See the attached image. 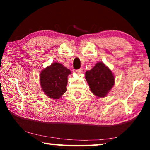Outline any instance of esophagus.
Masks as SVG:
<instances>
[{"mask_svg": "<svg viewBox=\"0 0 150 150\" xmlns=\"http://www.w3.org/2000/svg\"><path fill=\"white\" fill-rule=\"evenodd\" d=\"M76 71V73L78 74H82L83 73V69L82 68H80L79 69H77Z\"/></svg>", "mask_w": 150, "mask_h": 150, "instance_id": "34e87169", "label": "esophagus"}]
</instances>
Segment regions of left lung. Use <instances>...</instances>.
I'll use <instances>...</instances> for the list:
<instances>
[{
	"label": "left lung",
	"mask_w": 150,
	"mask_h": 150,
	"mask_svg": "<svg viewBox=\"0 0 150 150\" xmlns=\"http://www.w3.org/2000/svg\"><path fill=\"white\" fill-rule=\"evenodd\" d=\"M85 79L92 93L100 98L105 97L115 83L112 71L101 62L96 63L91 70L86 71Z\"/></svg>",
	"instance_id": "1"
}]
</instances>
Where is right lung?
Wrapping results in <instances>:
<instances>
[{
  "instance_id": "add662e5",
  "label": "right lung",
  "mask_w": 150,
  "mask_h": 150,
  "mask_svg": "<svg viewBox=\"0 0 150 150\" xmlns=\"http://www.w3.org/2000/svg\"><path fill=\"white\" fill-rule=\"evenodd\" d=\"M69 69L59 63H53L40 74V84L45 94L52 99H59L66 91Z\"/></svg>"
}]
</instances>
